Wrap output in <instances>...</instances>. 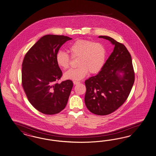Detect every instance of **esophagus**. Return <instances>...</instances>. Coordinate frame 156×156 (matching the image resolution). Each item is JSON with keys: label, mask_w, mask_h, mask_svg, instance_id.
<instances>
[{"label": "esophagus", "mask_w": 156, "mask_h": 156, "mask_svg": "<svg viewBox=\"0 0 156 156\" xmlns=\"http://www.w3.org/2000/svg\"><path fill=\"white\" fill-rule=\"evenodd\" d=\"M73 83L74 85H78V84H80V82H78V81H74L73 82Z\"/></svg>", "instance_id": "esophagus-1"}]
</instances>
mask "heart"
<instances>
[{
	"mask_svg": "<svg viewBox=\"0 0 156 156\" xmlns=\"http://www.w3.org/2000/svg\"><path fill=\"white\" fill-rule=\"evenodd\" d=\"M73 58H78L76 69L67 71L64 77L67 80H80L91 74L98 73L104 67L106 50L104 44L88 40H78L69 48ZM57 64L62 68L67 69L70 63V56L64 51H59L56 54Z\"/></svg>",
	"mask_w": 156,
	"mask_h": 156,
	"instance_id": "1",
	"label": "heart"
}]
</instances>
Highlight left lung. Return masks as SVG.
<instances>
[{"instance_id": "obj_1", "label": "left lung", "mask_w": 156, "mask_h": 156, "mask_svg": "<svg viewBox=\"0 0 156 156\" xmlns=\"http://www.w3.org/2000/svg\"><path fill=\"white\" fill-rule=\"evenodd\" d=\"M114 46L113 51L96 76L85 80V105L92 113L105 115L118 109L128 98L134 82L132 57L126 47L108 36H99Z\"/></svg>"}]
</instances>
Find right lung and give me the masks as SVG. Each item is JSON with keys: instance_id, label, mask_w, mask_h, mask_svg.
<instances>
[{"instance_id": "obj_1", "label": "right lung", "mask_w": 156, "mask_h": 156, "mask_svg": "<svg viewBox=\"0 0 156 156\" xmlns=\"http://www.w3.org/2000/svg\"><path fill=\"white\" fill-rule=\"evenodd\" d=\"M72 38L46 35L26 53L22 63V84L29 102L40 112L59 113L65 109L73 86L71 80L57 82L62 72L56 54L60 47Z\"/></svg>"}]
</instances>
